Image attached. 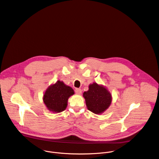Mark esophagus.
I'll use <instances>...</instances> for the list:
<instances>
[{"label": "esophagus", "instance_id": "34e87169", "mask_svg": "<svg viewBox=\"0 0 159 159\" xmlns=\"http://www.w3.org/2000/svg\"><path fill=\"white\" fill-rule=\"evenodd\" d=\"M75 92L78 95H80L82 93V90L80 89H75Z\"/></svg>", "mask_w": 159, "mask_h": 159}]
</instances>
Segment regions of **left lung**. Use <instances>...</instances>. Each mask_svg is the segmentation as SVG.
Wrapping results in <instances>:
<instances>
[{"label":"left lung","mask_w":159,"mask_h":159,"mask_svg":"<svg viewBox=\"0 0 159 159\" xmlns=\"http://www.w3.org/2000/svg\"><path fill=\"white\" fill-rule=\"evenodd\" d=\"M88 110L95 114L105 111L111 103V93L103 87L93 83L83 94Z\"/></svg>","instance_id":"8db88e82"}]
</instances>
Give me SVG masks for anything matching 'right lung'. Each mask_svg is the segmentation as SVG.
<instances>
[{
    "label": "right lung",
    "instance_id": "obj_1",
    "mask_svg": "<svg viewBox=\"0 0 159 159\" xmlns=\"http://www.w3.org/2000/svg\"><path fill=\"white\" fill-rule=\"evenodd\" d=\"M74 93V90L71 87L59 80L46 90L43 101L50 111L59 113L66 108L68 98Z\"/></svg>",
    "mask_w": 159,
    "mask_h": 159
}]
</instances>
